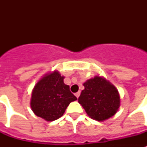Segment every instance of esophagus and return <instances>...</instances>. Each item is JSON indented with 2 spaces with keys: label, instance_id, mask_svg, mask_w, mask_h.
I'll list each match as a JSON object with an SVG mask.
<instances>
[{
  "label": "esophagus",
  "instance_id": "obj_1",
  "mask_svg": "<svg viewBox=\"0 0 147 147\" xmlns=\"http://www.w3.org/2000/svg\"><path fill=\"white\" fill-rule=\"evenodd\" d=\"M75 95H76V98H78V97H79V95H80V92H77V93H76V94H75Z\"/></svg>",
  "mask_w": 147,
  "mask_h": 147
}]
</instances>
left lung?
Here are the masks:
<instances>
[{
	"label": "left lung",
	"mask_w": 147,
	"mask_h": 147,
	"mask_svg": "<svg viewBox=\"0 0 147 147\" xmlns=\"http://www.w3.org/2000/svg\"><path fill=\"white\" fill-rule=\"evenodd\" d=\"M78 103L87 114L97 121H106L116 114L121 106V98L114 85L102 76H96L83 83Z\"/></svg>",
	"instance_id": "8db88e82"
}]
</instances>
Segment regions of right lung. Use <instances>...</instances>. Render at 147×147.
<instances>
[{
	"label": "right lung",
	"instance_id": "obj_1",
	"mask_svg": "<svg viewBox=\"0 0 147 147\" xmlns=\"http://www.w3.org/2000/svg\"><path fill=\"white\" fill-rule=\"evenodd\" d=\"M64 76L55 70L45 74L36 84L31 94L30 107L37 117L47 121L57 120L69 104L77 100L64 83Z\"/></svg>",
	"mask_w": 147,
	"mask_h": 147
}]
</instances>
